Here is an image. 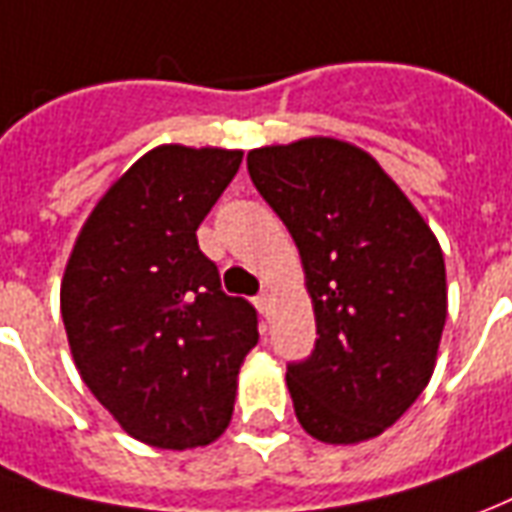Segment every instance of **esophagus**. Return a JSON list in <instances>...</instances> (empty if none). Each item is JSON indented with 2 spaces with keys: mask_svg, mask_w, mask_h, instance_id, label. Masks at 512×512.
Segmentation results:
<instances>
[{
  "mask_svg": "<svg viewBox=\"0 0 512 512\" xmlns=\"http://www.w3.org/2000/svg\"><path fill=\"white\" fill-rule=\"evenodd\" d=\"M255 305H257V310H260V313H263V316H268V313H271V293H260V296H257L255 299Z\"/></svg>",
  "mask_w": 512,
  "mask_h": 512,
  "instance_id": "obj_1",
  "label": "esophagus"
}]
</instances>
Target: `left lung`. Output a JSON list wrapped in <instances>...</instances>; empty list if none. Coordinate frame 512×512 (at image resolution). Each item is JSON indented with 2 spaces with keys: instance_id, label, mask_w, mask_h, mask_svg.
<instances>
[{
  "instance_id": "left-lung-1",
  "label": "left lung",
  "mask_w": 512,
  "mask_h": 512,
  "mask_svg": "<svg viewBox=\"0 0 512 512\" xmlns=\"http://www.w3.org/2000/svg\"><path fill=\"white\" fill-rule=\"evenodd\" d=\"M246 169L291 232L316 316V349L285 382L307 435L352 446L396 424L427 388L446 266L430 224L360 146L302 138L252 149Z\"/></svg>"
}]
</instances>
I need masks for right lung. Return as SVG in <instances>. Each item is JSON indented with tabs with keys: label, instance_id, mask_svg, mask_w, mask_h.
Returning a JSON list of instances; mask_svg holds the SVG:
<instances>
[{
	"label": "right lung",
	"instance_id": "add662e5",
	"mask_svg": "<svg viewBox=\"0 0 512 512\" xmlns=\"http://www.w3.org/2000/svg\"><path fill=\"white\" fill-rule=\"evenodd\" d=\"M241 149L163 144L96 202L60 282L74 366L135 441L207 446L230 427L257 313L221 291L199 224L241 166Z\"/></svg>",
	"mask_w": 512,
	"mask_h": 512
}]
</instances>
